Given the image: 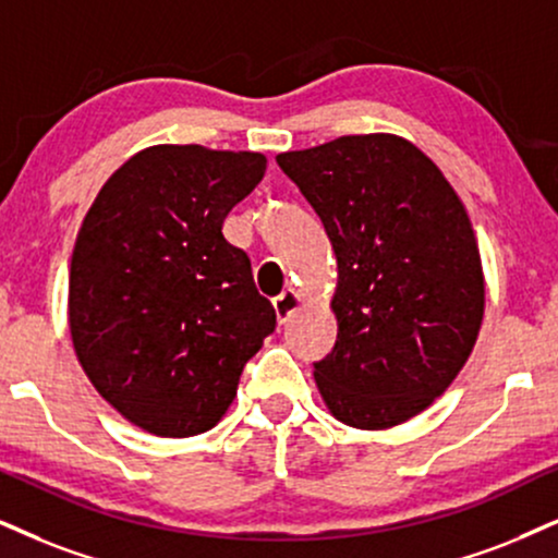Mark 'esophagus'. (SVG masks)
Returning a JSON list of instances; mask_svg holds the SVG:
<instances>
[{
	"label": "esophagus",
	"mask_w": 558,
	"mask_h": 558,
	"mask_svg": "<svg viewBox=\"0 0 558 558\" xmlns=\"http://www.w3.org/2000/svg\"><path fill=\"white\" fill-rule=\"evenodd\" d=\"M300 305H302V298L294 290H284L279 298H274V311H277L279 323L290 320L292 315L300 311Z\"/></svg>",
	"instance_id": "34e87169"
}]
</instances>
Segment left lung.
Instances as JSON below:
<instances>
[{
    "instance_id": "1",
    "label": "left lung",
    "mask_w": 558,
    "mask_h": 558,
    "mask_svg": "<svg viewBox=\"0 0 558 558\" xmlns=\"http://www.w3.org/2000/svg\"><path fill=\"white\" fill-rule=\"evenodd\" d=\"M331 240L333 352L315 362L328 411L388 429L456 380L484 320L476 235L456 189L396 134H356L277 155Z\"/></svg>"
}]
</instances>
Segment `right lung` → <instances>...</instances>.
I'll list each match as a JSON object with an SVG mask.
<instances>
[{"label":"right lung","instance_id":"right-lung-1","mask_svg":"<svg viewBox=\"0 0 558 558\" xmlns=\"http://www.w3.org/2000/svg\"><path fill=\"white\" fill-rule=\"evenodd\" d=\"M266 173L258 153L157 144L108 178L69 268V331L95 390L157 437L211 429L277 328L222 222Z\"/></svg>","mask_w":558,"mask_h":558}]
</instances>
